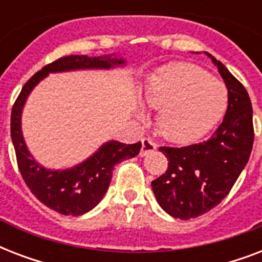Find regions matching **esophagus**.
I'll use <instances>...</instances> for the list:
<instances>
[{
    "mask_svg": "<svg viewBox=\"0 0 262 262\" xmlns=\"http://www.w3.org/2000/svg\"><path fill=\"white\" fill-rule=\"evenodd\" d=\"M156 144L152 141L151 139H144L143 140V147H141V151H140V156H147L149 152L155 151Z\"/></svg>",
    "mask_w": 262,
    "mask_h": 262,
    "instance_id": "1",
    "label": "esophagus"
}]
</instances>
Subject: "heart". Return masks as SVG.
<instances>
[{
    "instance_id": "b5f03b06",
    "label": "heart",
    "mask_w": 262,
    "mask_h": 262,
    "mask_svg": "<svg viewBox=\"0 0 262 262\" xmlns=\"http://www.w3.org/2000/svg\"><path fill=\"white\" fill-rule=\"evenodd\" d=\"M144 100L159 110L158 127L164 139L190 143L201 139L223 117L228 104L227 87L204 69L190 63H172L156 69L144 87ZM141 118L147 108L137 99Z\"/></svg>"
}]
</instances>
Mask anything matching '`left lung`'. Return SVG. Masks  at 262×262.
I'll return each instance as SVG.
<instances>
[{"label": "left lung", "mask_w": 262, "mask_h": 262, "mask_svg": "<svg viewBox=\"0 0 262 262\" xmlns=\"http://www.w3.org/2000/svg\"><path fill=\"white\" fill-rule=\"evenodd\" d=\"M205 54L217 67L228 91L223 122L203 143L187 147H160L167 171L152 181L159 205L177 219L189 220L222 203L245 168L253 148V108L248 91L223 63Z\"/></svg>", "instance_id": "left-lung-1"}]
</instances>
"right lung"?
I'll return each instance as SVG.
<instances>
[{
    "label": "right lung",
    "instance_id": "add662e5",
    "mask_svg": "<svg viewBox=\"0 0 262 262\" xmlns=\"http://www.w3.org/2000/svg\"><path fill=\"white\" fill-rule=\"evenodd\" d=\"M125 59L114 54L88 57V55H68L49 63L42 71L35 73L23 87L16 99L10 115V136L13 143L18 170L27 186L35 197L46 207L62 215L80 216L90 212L100 203L106 194L114 166L119 162L132 159L139 155L141 143L123 144L110 140L99 147L90 158L65 170H51L38 163L27 148L21 130V114L27 99L36 85L49 73L71 71H87L123 67Z\"/></svg>",
    "mask_w": 262,
    "mask_h": 262
}]
</instances>
